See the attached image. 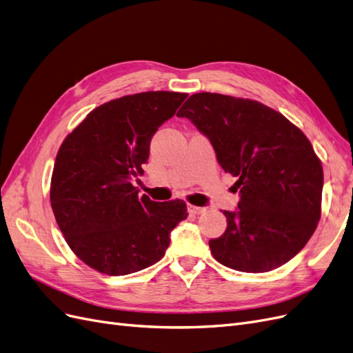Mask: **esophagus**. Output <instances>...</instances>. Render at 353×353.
I'll return each mask as SVG.
<instances>
[{"label": "esophagus", "instance_id": "obj_1", "mask_svg": "<svg viewBox=\"0 0 353 353\" xmlns=\"http://www.w3.org/2000/svg\"><path fill=\"white\" fill-rule=\"evenodd\" d=\"M188 212L193 213V215H201V213L206 212V208L201 206H194V205H188Z\"/></svg>", "mask_w": 353, "mask_h": 353}]
</instances>
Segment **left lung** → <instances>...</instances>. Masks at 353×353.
<instances>
[{
	"label": "left lung",
	"mask_w": 353,
	"mask_h": 353,
	"mask_svg": "<svg viewBox=\"0 0 353 353\" xmlns=\"http://www.w3.org/2000/svg\"><path fill=\"white\" fill-rule=\"evenodd\" d=\"M176 116L193 122L239 178V209L222 212L227 230L209 241L213 258L254 274L294 258L321 218L323 165L306 135L268 105L215 92L193 94Z\"/></svg>",
	"instance_id": "1"
}]
</instances>
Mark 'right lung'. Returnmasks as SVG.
I'll list each match as a JSON object with an SVG mask.
<instances>
[{
  "instance_id": "right-lung-1",
  "label": "right lung",
  "mask_w": 353,
  "mask_h": 353,
  "mask_svg": "<svg viewBox=\"0 0 353 353\" xmlns=\"http://www.w3.org/2000/svg\"><path fill=\"white\" fill-rule=\"evenodd\" d=\"M187 95L147 91L110 100L61 143L51 208L69 248L90 268L108 275L148 268L163 258L170 231L187 218L184 200L156 203L132 185L152 137Z\"/></svg>"
}]
</instances>
